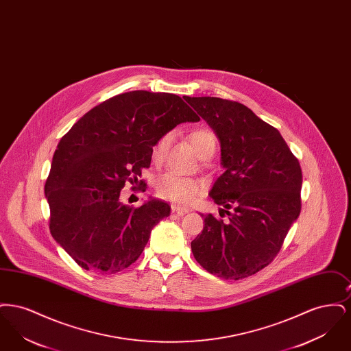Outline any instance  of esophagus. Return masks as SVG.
<instances>
[{
    "label": "esophagus",
    "instance_id": "esophagus-1",
    "mask_svg": "<svg viewBox=\"0 0 351 351\" xmlns=\"http://www.w3.org/2000/svg\"><path fill=\"white\" fill-rule=\"evenodd\" d=\"M171 209H172L173 213H178L179 216H183V215L189 212L188 208H184V206H180V205H178V204H172V205H171Z\"/></svg>",
    "mask_w": 351,
    "mask_h": 351
}]
</instances>
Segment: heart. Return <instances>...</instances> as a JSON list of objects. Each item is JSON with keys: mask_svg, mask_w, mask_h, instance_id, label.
Wrapping results in <instances>:
<instances>
[{"mask_svg": "<svg viewBox=\"0 0 351 351\" xmlns=\"http://www.w3.org/2000/svg\"><path fill=\"white\" fill-rule=\"evenodd\" d=\"M171 134H165L152 147V159L160 163L171 145ZM188 139L202 160L212 158L216 151V136L210 130L197 129L188 134ZM156 193L159 197L166 200L175 201L180 204H189L202 193L204 185L199 180L182 178L175 173H165L156 182Z\"/></svg>", "mask_w": 351, "mask_h": 351, "instance_id": "obj_1", "label": "heart"}]
</instances>
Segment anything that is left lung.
<instances>
[{"mask_svg":"<svg viewBox=\"0 0 351 351\" xmlns=\"http://www.w3.org/2000/svg\"><path fill=\"white\" fill-rule=\"evenodd\" d=\"M186 101L217 135L223 173L209 196L212 215L192 242L195 259L218 278L239 280L268 266L301 210L300 163L275 128L247 106L218 97Z\"/></svg>","mask_w":351,"mask_h":351,"instance_id":"8db88e82","label":"left lung"}]
</instances>
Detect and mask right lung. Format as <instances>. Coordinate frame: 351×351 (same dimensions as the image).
Listing matches in <instances>:
<instances>
[{
    "mask_svg": "<svg viewBox=\"0 0 351 351\" xmlns=\"http://www.w3.org/2000/svg\"><path fill=\"white\" fill-rule=\"evenodd\" d=\"M197 121L176 95L134 90L101 102L60 139L45 185L50 232L80 267L116 274L139 258L171 206L150 197L130 208L121 189L150 167L159 138Z\"/></svg>",
    "mask_w": 351,
    "mask_h": 351,
    "instance_id": "add662e5",
    "label": "right lung"
}]
</instances>
